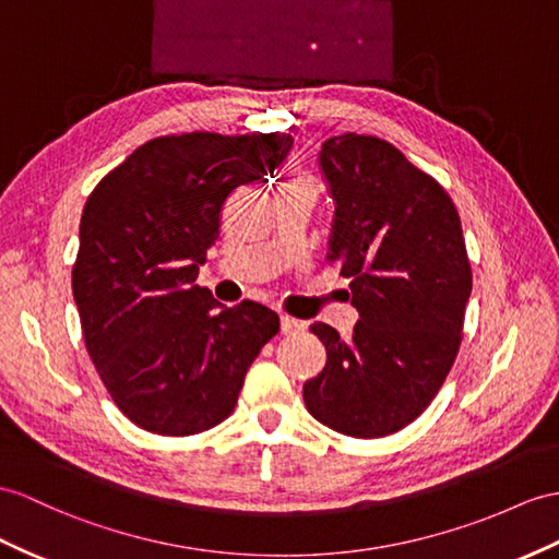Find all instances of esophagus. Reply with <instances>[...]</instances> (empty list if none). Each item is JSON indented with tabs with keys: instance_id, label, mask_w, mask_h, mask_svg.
Segmentation results:
<instances>
[{
	"instance_id": "34e87169",
	"label": "esophagus",
	"mask_w": 559,
	"mask_h": 559,
	"mask_svg": "<svg viewBox=\"0 0 559 559\" xmlns=\"http://www.w3.org/2000/svg\"><path fill=\"white\" fill-rule=\"evenodd\" d=\"M280 324H282V334H298L304 330V322L292 318V316H282Z\"/></svg>"
}]
</instances>
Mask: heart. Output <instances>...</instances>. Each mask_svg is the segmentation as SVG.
<instances>
[{
	"instance_id": "1",
	"label": "heart",
	"mask_w": 559,
	"mask_h": 559,
	"mask_svg": "<svg viewBox=\"0 0 559 559\" xmlns=\"http://www.w3.org/2000/svg\"><path fill=\"white\" fill-rule=\"evenodd\" d=\"M289 182H310L306 175H298V177H294V180H289Z\"/></svg>"
}]
</instances>
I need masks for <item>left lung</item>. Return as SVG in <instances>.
<instances>
[{"mask_svg":"<svg viewBox=\"0 0 559 559\" xmlns=\"http://www.w3.org/2000/svg\"><path fill=\"white\" fill-rule=\"evenodd\" d=\"M320 166L336 203L326 261L350 280L360 320L348 342L310 324L326 365L304 401L338 433L382 439L425 413L451 372L472 265L453 199L386 140L338 134Z\"/></svg>","mask_w":559,"mask_h":559,"instance_id":"obj_1","label":"left lung"}]
</instances>
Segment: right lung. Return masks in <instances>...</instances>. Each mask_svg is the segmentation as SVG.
<instances>
[{
  "label": "right lung",
  "instance_id": "1",
  "mask_svg": "<svg viewBox=\"0 0 559 559\" xmlns=\"http://www.w3.org/2000/svg\"><path fill=\"white\" fill-rule=\"evenodd\" d=\"M287 132L148 140L87 197L73 265L85 348L118 411L160 437L233 415L243 377L280 332L261 304L223 308L194 284L227 197L272 175Z\"/></svg>",
  "mask_w": 559,
  "mask_h": 559
}]
</instances>
